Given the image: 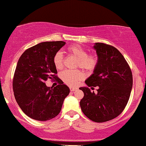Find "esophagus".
Segmentation results:
<instances>
[{
    "label": "esophagus",
    "mask_w": 146,
    "mask_h": 146,
    "mask_svg": "<svg viewBox=\"0 0 146 146\" xmlns=\"http://www.w3.org/2000/svg\"><path fill=\"white\" fill-rule=\"evenodd\" d=\"M70 90H71V91L73 92L75 91V90H78V88H77V87H71V88H70Z\"/></svg>",
    "instance_id": "obj_1"
}]
</instances>
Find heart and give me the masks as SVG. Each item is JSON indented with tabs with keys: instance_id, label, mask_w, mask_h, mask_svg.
Segmentation results:
<instances>
[{
	"instance_id": "heart-1",
	"label": "heart",
	"mask_w": 146,
	"mask_h": 146,
	"mask_svg": "<svg viewBox=\"0 0 146 146\" xmlns=\"http://www.w3.org/2000/svg\"><path fill=\"white\" fill-rule=\"evenodd\" d=\"M68 51L77 59L76 66L87 71H92L98 65V58L95 56H90L84 48L78 45H73L68 48ZM53 64L57 69L63 67V56L62 52L58 51L53 57ZM84 74L80 70H66L60 75L62 81L69 86H75L83 78Z\"/></svg>"
}]
</instances>
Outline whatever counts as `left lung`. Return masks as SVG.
<instances>
[{
    "mask_svg": "<svg viewBox=\"0 0 146 146\" xmlns=\"http://www.w3.org/2000/svg\"><path fill=\"white\" fill-rule=\"evenodd\" d=\"M93 48L98 56V65L85 83L99 88L95 94L87 86L80 87L84 96L80 104L88 119L100 123L115 118L124 109L132 88V75L124 57L116 48L99 42Z\"/></svg>",
    "mask_w": 146,
    "mask_h": 146,
    "instance_id": "1",
    "label": "left lung"
}]
</instances>
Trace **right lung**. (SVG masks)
<instances>
[{
	"label": "right lung",
	"mask_w": 146,
	"mask_h": 146,
	"mask_svg": "<svg viewBox=\"0 0 146 146\" xmlns=\"http://www.w3.org/2000/svg\"><path fill=\"white\" fill-rule=\"evenodd\" d=\"M66 44L63 41L44 42L28 48L18 60L13 89L21 110L37 121H48L60 113L70 89L55 74V54ZM56 78L59 84L54 88L44 82Z\"/></svg>",
	"instance_id": "1"
}]
</instances>
